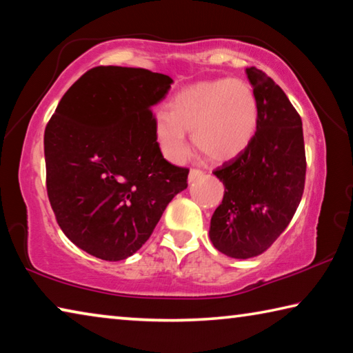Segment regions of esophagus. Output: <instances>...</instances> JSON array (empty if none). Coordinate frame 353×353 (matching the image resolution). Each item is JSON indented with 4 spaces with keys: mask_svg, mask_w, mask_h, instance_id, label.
Wrapping results in <instances>:
<instances>
[{
    "mask_svg": "<svg viewBox=\"0 0 353 353\" xmlns=\"http://www.w3.org/2000/svg\"><path fill=\"white\" fill-rule=\"evenodd\" d=\"M202 176H204V171L198 170V168H191L190 170V174H188V181L193 182V181H196V179H199Z\"/></svg>",
    "mask_w": 353,
    "mask_h": 353,
    "instance_id": "obj_1",
    "label": "esophagus"
}]
</instances>
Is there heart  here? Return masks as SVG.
<instances>
[{
    "mask_svg": "<svg viewBox=\"0 0 353 353\" xmlns=\"http://www.w3.org/2000/svg\"><path fill=\"white\" fill-rule=\"evenodd\" d=\"M259 124V101L243 79L199 82L177 92L170 112L154 117V137L160 152L181 163L188 151L187 132L208 159L225 162L252 141Z\"/></svg>",
    "mask_w": 353,
    "mask_h": 353,
    "instance_id": "heart-1",
    "label": "heart"
}]
</instances>
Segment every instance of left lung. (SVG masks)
Here are the masks:
<instances>
[{
  "label": "left lung",
  "instance_id": "1",
  "mask_svg": "<svg viewBox=\"0 0 353 353\" xmlns=\"http://www.w3.org/2000/svg\"><path fill=\"white\" fill-rule=\"evenodd\" d=\"M259 101L252 141L213 174L224 198L210 223V240L232 259H252L282 235L301 204L305 187L302 119L285 92L255 67L246 68Z\"/></svg>",
  "mask_w": 353,
  "mask_h": 353
}]
</instances>
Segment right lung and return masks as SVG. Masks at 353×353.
<instances>
[{
  "mask_svg": "<svg viewBox=\"0 0 353 353\" xmlns=\"http://www.w3.org/2000/svg\"><path fill=\"white\" fill-rule=\"evenodd\" d=\"M172 79L145 68L94 67L71 85L45 129L46 191L65 235L101 260L135 254L188 168L163 159L152 105Z\"/></svg>",
  "mask_w": 353,
  "mask_h": 353,
  "instance_id": "right-lung-1",
  "label": "right lung"
}]
</instances>
